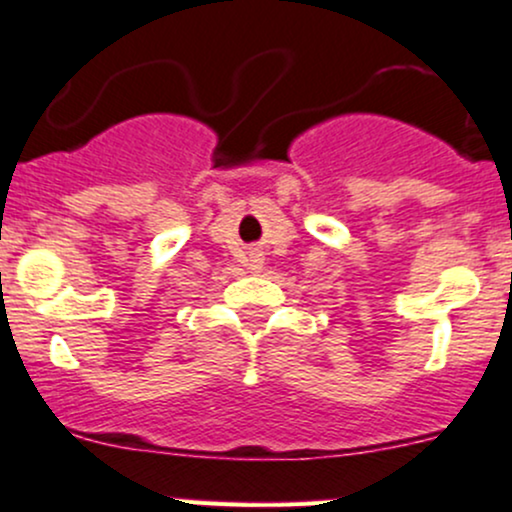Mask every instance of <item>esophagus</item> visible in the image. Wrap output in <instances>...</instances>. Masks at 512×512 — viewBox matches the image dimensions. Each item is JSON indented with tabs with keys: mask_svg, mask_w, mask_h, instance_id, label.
Returning <instances> with one entry per match:
<instances>
[{
	"mask_svg": "<svg viewBox=\"0 0 512 512\" xmlns=\"http://www.w3.org/2000/svg\"><path fill=\"white\" fill-rule=\"evenodd\" d=\"M260 264H262L260 260H252V269H260Z\"/></svg>",
	"mask_w": 512,
	"mask_h": 512,
	"instance_id": "obj_1",
	"label": "esophagus"
}]
</instances>
